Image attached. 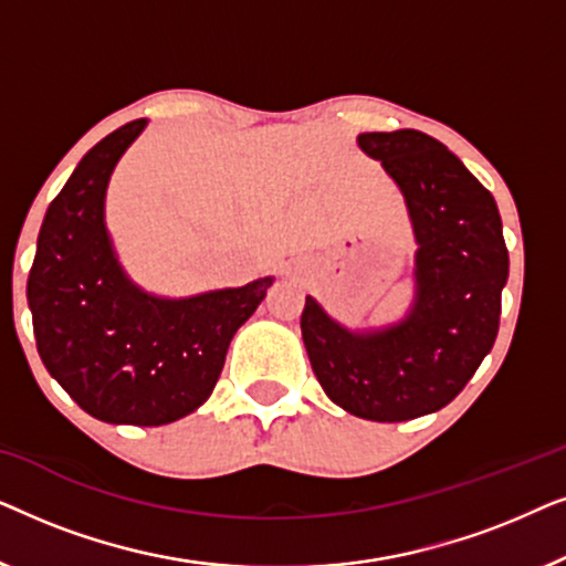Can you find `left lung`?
Here are the masks:
<instances>
[{
    "label": "left lung",
    "instance_id": "8db88e82",
    "mask_svg": "<svg viewBox=\"0 0 566 566\" xmlns=\"http://www.w3.org/2000/svg\"><path fill=\"white\" fill-rule=\"evenodd\" d=\"M358 144L405 192L420 244L415 306L397 327L353 335L306 298L301 335L335 405L405 422L451 405L492 350L510 258L492 192L438 138L401 128Z\"/></svg>",
    "mask_w": 566,
    "mask_h": 566
}]
</instances>
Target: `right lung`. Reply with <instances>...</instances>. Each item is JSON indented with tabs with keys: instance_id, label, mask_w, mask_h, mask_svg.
Here are the masks:
<instances>
[{
	"instance_id": "right-lung-1",
	"label": "right lung",
	"mask_w": 566,
	"mask_h": 566,
	"mask_svg": "<svg viewBox=\"0 0 566 566\" xmlns=\"http://www.w3.org/2000/svg\"><path fill=\"white\" fill-rule=\"evenodd\" d=\"M130 120L84 154L45 211L28 306L43 366L84 412L113 424H167L211 397L234 332L273 277L165 301L128 283L107 239L105 188L142 134Z\"/></svg>"
}]
</instances>
